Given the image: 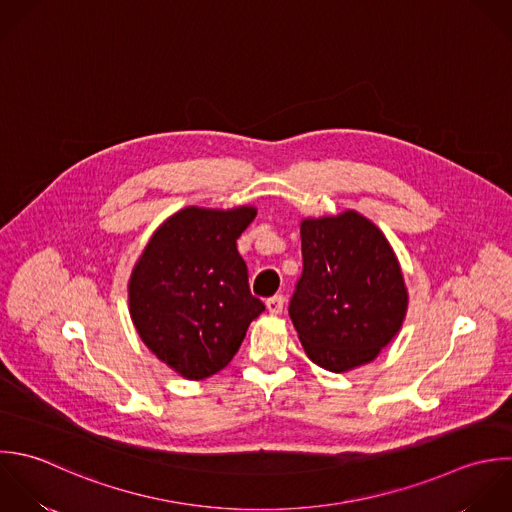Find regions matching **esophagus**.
Here are the masks:
<instances>
[{
    "mask_svg": "<svg viewBox=\"0 0 512 512\" xmlns=\"http://www.w3.org/2000/svg\"><path fill=\"white\" fill-rule=\"evenodd\" d=\"M265 305H267V311H269L271 315H279V313L283 311V305H285V297H283V295H275V297H269V299L265 301Z\"/></svg>",
    "mask_w": 512,
    "mask_h": 512,
    "instance_id": "esophagus-1",
    "label": "esophagus"
}]
</instances>
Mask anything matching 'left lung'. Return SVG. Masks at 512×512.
Masks as SVG:
<instances>
[{
  "instance_id": "obj_1",
  "label": "left lung",
  "mask_w": 512,
  "mask_h": 512,
  "mask_svg": "<svg viewBox=\"0 0 512 512\" xmlns=\"http://www.w3.org/2000/svg\"><path fill=\"white\" fill-rule=\"evenodd\" d=\"M303 273L289 317L307 357L345 373L373 361L399 333L409 295L381 229L357 211L301 223Z\"/></svg>"
}]
</instances>
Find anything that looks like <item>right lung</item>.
Listing matches in <instances>:
<instances>
[{
    "label": "right lung",
    "mask_w": 512,
    "mask_h": 512,
    "mask_svg": "<svg viewBox=\"0 0 512 512\" xmlns=\"http://www.w3.org/2000/svg\"><path fill=\"white\" fill-rule=\"evenodd\" d=\"M255 207H185L149 239L129 279V313L141 341L181 377L201 381L239 351L265 311L251 295L237 239Z\"/></svg>",
    "instance_id": "right-lung-1"
}]
</instances>
